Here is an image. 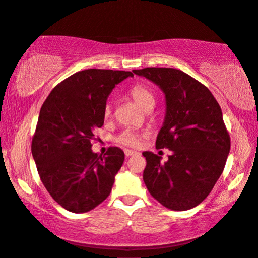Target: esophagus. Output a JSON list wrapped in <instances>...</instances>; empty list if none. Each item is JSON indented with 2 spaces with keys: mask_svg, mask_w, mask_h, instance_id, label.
I'll list each match as a JSON object with an SVG mask.
<instances>
[{
  "mask_svg": "<svg viewBox=\"0 0 258 258\" xmlns=\"http://www.w3.org/2000/svg\"><path fill=\"white\" fill-rule=\"evenodd\" d=\"M136 154H138V152H136V151H132V150H125V156H126V157L136 156Z\"/></svg>",
  "mask_w": 258,
  "mask_h": 258,
  "instance_id": "1",
  "label": "esophagus"
}]
</instances>
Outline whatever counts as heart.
Here are the masks:
<instances>
[{
    "instance_id": "obj_1",
    "label": "heart",
    "mask_w": 258,
    "mask_h": 258,
    "mask_svg": "<svg viewBox=\"0 0 258 258\" xmlns=\"http://www.w3.org/2000/svg\"><path fill=\"white\" fill-rule=\"evenodd\" d=\"M130 97L133 99V101L137 105L140 106L145 111H151L156 105V97H154L153 92L150 88H147L144 85H135L128 89ZM112 114V105L107 104L105 106L104 109V115L106 118L111 116ZM116 142L121 145L130 146V147H139L143 140L142 133L132 131V130H126L120 133V135L115 138Z\"/></svg>"
}]
</instances>
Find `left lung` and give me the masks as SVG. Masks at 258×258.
Listing matches in <instances>:
<instances>
[{
  "instance_id": "obj_1",
  "label": "left lung",
  "mask_w": 258,
  "mask_h": 258,
  "mask_svg": "<svg viewBox=\"0 0 258 258\" xmlns=\"http://www.w3.org/2000/svg\"><path fill=\"white\" fill-rule=\"evenodd\" d=\"M159 86L166 99V115L156 147L169 149L161 157L144 152L143 179L147 190L165 208L184 211L208 197L224 170L230 136L221 106L207 86L183 71L166 67L135 70Z\"/></svg>"
}]
</instances>
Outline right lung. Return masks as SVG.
Listing matches in <instances>:
<instances>
[{
    "label": "right lung",
    "mask_w": 258,
    "mask_h": 258,
    "mask_svg": "<svg viewBox=\"0 0 258 258\" xmlns=\"http://www.w3.org/2000/svg\"><path fill=\"white\" fill-rule=\"evenodd\" d=\"M132 72L80 71L57 84L41 107L32 153L44 187L57 204L87 212L111 194L125 153L115 146L93 153L94 130L104 125L106 100Z\"/></svg>",
    "instance_id": "1"
}]
</instances>
